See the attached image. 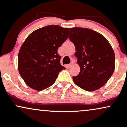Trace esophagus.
I'll use <instances>...</instances> for the list:
<instances>
[{"label": "esophagus", "instance_id": "1", "mask_svg": "<svg viewBox=\"0 0 127 127\" xmlns=\"http://www.w3.org/2000/svg\"><path fill=\"white\" fill-rule=\"evenodd\" d=\"M72 65H73V62H71V63H70L69 64H68V67H69H69H71Z\"/></svg>", "mask_w": 127, "mask_h": 127}]
</instances>
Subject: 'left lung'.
Masks as SVG:
<instances>
[{
	"instance_id": "left-lung-1",
	"label": "left lung",
	"mask_w": 127,
	"mask_h": 127,
	"mask_svg": "<svg viewBox=\"0 0 127 127\" xmlns=\"http://www.w3.org/2000/svg\"><path fill=\"white\" fill-rule=\"evenodd\" d=\"M69 38L75 45V56L80 66L78 75L72 77L75 84L87 92L101 88L115 69V53L111 44L102 34L89 28H71Z\"/></svg>"
}]
</instances>
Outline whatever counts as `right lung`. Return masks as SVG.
I'll use <instances>...</instances> for the list:
<instances>
[{"mask_svg": "<svg viewBox=\"0 0 127 127\" xmlns=\"http://www.w3.org/2000/svg\"><path fill=\"white\" fill-rule=\"evenodd\" d=\"M69 28L48 25L33 31L24 42L18 53L20 75L30 87L38 91L55 83L62 66L58 49L68 37Z\"/></svg>", "mask_w": 127, "mask_h": 127, "instance_id": "obj_1", "label": "right lung"}]
</instances>
